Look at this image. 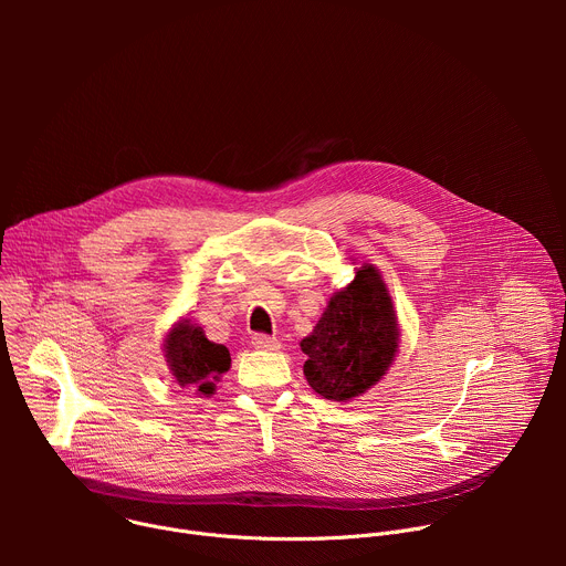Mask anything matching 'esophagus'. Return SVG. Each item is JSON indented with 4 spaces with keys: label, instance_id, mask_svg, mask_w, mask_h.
Returning a JSON list of instances; mask_svg holds the SVG:
<instances>
[{
    "label": "esophagus",
    "instance_id": "34e87169",
    "mask_svg": "<svg viewBox=\"0 0 566 566\" xmlns=\"http://www.w3.org/2000/svg\"><path fill=\"white\" fill-rule=\"evenodd\" d=\"M253 347H255V349H277L280 343H277V338H273V336L255 334V336H253Z\"/></svg>",
    "mask_w": 566,
    "mask_h": 566
}]
</instances>
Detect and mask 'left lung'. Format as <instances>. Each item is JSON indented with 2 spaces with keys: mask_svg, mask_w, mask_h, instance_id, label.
Instances as JSON below:
<instances>
[{
  "mask_svg": "<svg viewBox=\"0 0 566 566\" xmlns=\"http://www.w3.org/2000/svg\"><path fill=\"white\" fill-rule=\"evenodd\" d=\"M396 315L387 289L374 266H363L354 282L338 291L308 338V385L329 400H349L367 391L391 365L396 354Z\"/></svg>",
  "mask_w": 566,
  "mask_h": 566,
  "instance_id": "1",
  "label": "left lung"
}]
</instances>
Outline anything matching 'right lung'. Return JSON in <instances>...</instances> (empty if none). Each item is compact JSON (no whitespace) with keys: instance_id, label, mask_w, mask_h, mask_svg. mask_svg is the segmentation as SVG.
<instances>
[{"instance_id":"right-lung-1","label":"right lung","mask_w":566,"mask_h":566,"mask_svg":"<svg viewBox=\"0 0 566 566\" xmlns=\"http://www.w3.org/2000/svg\"><path fill=\"white\" fill-rule=\"evenodd\" d=\"M166 358L181 387L197 389L203 396L214 391V380L228 371L230 354L203 336L201 327L184 319L166 340Z\"/></svg>"}]
</instances>
